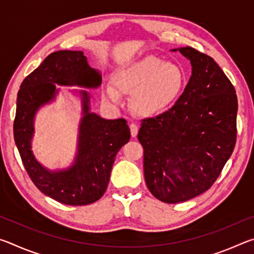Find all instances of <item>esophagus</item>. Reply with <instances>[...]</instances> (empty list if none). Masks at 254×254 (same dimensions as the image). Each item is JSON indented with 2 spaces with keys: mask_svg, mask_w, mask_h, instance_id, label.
<instances>
[{
  "mask_svg": "<svg viewBox=\"0 0 254 254\" xmlns=\"http://www.w3.org/2000/svg\"><path fill=\"white\" fill-rule=\"evenodd\" d=\"M130 130H131V135L132 136H136L137 132H139V127L135 123H131L130 124Z\"/></svg>",
  "mask_w": 254,
  "mask_h": 254,
  "instance_id": "1",
  "label": "esophagus"
}]
</instances>
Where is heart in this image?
Here are the masks:
<instances>
[{
  "mask_svg": "<svg viewBox=\"0 0 254 254\" xmlns=\"http://www.w3.org/2000/svg\"><path fill=\"white\" fill-rule=\"evenodd\" d=\"M184 81L182 67L175 63H163L154 56L128 64L114 75L119 91L132 93L133 107L143 115H154L168 109L178 97ZM104 96L115 104L121 102V95L112 86L104 88Z\"/></svg>",
  "mask_w": 254,
  "mask_h": 254,
  "instance_id": "b5f03b06",
  "label": "heart"
}]
</instances>
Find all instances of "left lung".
Instances as JSON below:
<instances>
[{"label": "left lung", "mask_w": 254, "mask_h": 254, "mask_svg": "<svg viewBox=\"0 0 254 254\" xmlns=\"http://www.w3.org/2000/svg\"><path fill=\"white\" fill-rule=\"evenodd\" d=\"M176 50L190 60V78L175 105L142 120L137 134L147 187L168 204L191 199L213 186L238 132V97L224 71L191 47Z\"/></svg>", "instance_id": "1"}]
</instances>
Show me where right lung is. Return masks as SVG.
<instances>
[{
    "label": "right lung",
    "mask_w": 254,
    "mask_h": 254,
    "mask_svg": "<svg viewBox=\"0 0 254 254\" xmlns=\"http://www.w3.org/2000/svg\"><path fill=\"white\" fill-rule=\"evenodd\" d=\"M101 83V74L89 67L83 51L60 50L50 54L20 86L13 123L15 144L32 183L59 203L88 205L104 195L115 156L130 140V128L124 119L105 120L89 112V95L80 92L84 117L75 163L67 170L50 173L31 151L34 114L54 100L55 84L96 88Z\"/></svg>",
    "instance_id": "add662e5"
}]
</instances>
